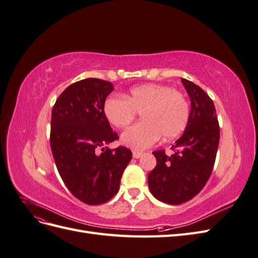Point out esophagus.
<instances>
[{
    "label": "esophagus",
    "mask_w": 258,
    "mask_h": 258,
    "mask_svg": "<svg viewBox=\"0 0 258 258\" xmlns=\"http://www.w3.org/2000/svg\"><path fill=\"white\" fill-rule=\"evenodd\" d=\"M132 154H134V158H136V159H138V158H140L142 156V152H140V151H134L132 152Z\"/></svg>",
    "instance_id": "1"
}]
</instances>
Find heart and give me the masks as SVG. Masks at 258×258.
Wrapping results in <instances>:
<instances>
[{"label": "heart", "mask_w": 258, "mask_h": 258, "mask_svg": "<svg viewBox=\"0 0 258 258\" xmlns=\"http://www.w3.org/2000/svg\"><path fill=\"white\" fill-rule=\"evenodd\" d=\"M138 112L143 121L129 127L121 136L127 146L143 150L158 141L182 135L189 120V103L182 92L160 84L132 87L124 97L110 96L103 104L106 119L117 128H124Z\"/></svg>", "instance_id": "obj_1"}]
</instances>
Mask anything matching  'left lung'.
Here are the masks:
<instances>
[{"mask_svg":"<svg viewBox=\"0 0 258 258\" xmlns=\"http://www.w3.org/2000/svg\"><path fill=\"white\" fill-rule=\"evenodd\" d=\"M191 101L189 120L183 136L172 145L174 152H153L157 165L148 174V186L155 198L168 205H181L204 188L214 167L218 124L212 99L199 86L182 79Z\"/></svg>","mask_w":258,"mask_h":258,"instance_id":"left-lung-1","label":"left lung"}]
</instances>
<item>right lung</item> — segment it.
<instances>
[{"instance_id":"1","label":"right lung","mask_w":258,"mask_h":258,"mask_svg":"<svg viewBox=\"0 0 258 258\" xmlns=\"http://www.w3.org/2000/svg\"><path fill=\"white\" fill-rule=\"evenodd\" d=\"M112 83L86 79L70 85L51 112L50 147L68 189L84 204L97 206L119 189L123 170L132 158L129 148L100 147L118 140L103 113Z\"/></svg>"}]
</instances>
